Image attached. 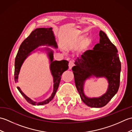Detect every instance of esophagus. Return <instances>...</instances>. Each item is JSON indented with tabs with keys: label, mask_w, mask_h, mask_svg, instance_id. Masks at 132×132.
Returning a JSON list of instances; mask_svg holds the SVG:
<instances>
[{
	"label": "esophagus",
	"mask_w": 132,
	"mask_h": 132,
	"mask_svg": "<svg viewBox=\"0 0 132 132\" xmlns=\"http://www.w3.org/2000/svg\"><path fill=\"white\" fill-rule=\"evenodd\" d=\"M74 65V61H70L69 62V69H71L72 67Z\"/></svg>",
	"instance_id": "1"
}]
</instances>
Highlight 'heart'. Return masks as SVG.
<instances>
[{
    "instance_id": "heart-1",
    "label": "heart",
    "mask_w": 132,
    "mask_h": 132,
    "mask_svg": "<svg viewBox=\"0 0 132 132\" xmlns=\"http://www.w3.org/2000/svg\"><path fill=\"white\" fill-rule=\"evenodd\" d=\"M92 44V40L90 38H86L85 36L82 35L78 37L75 41V45L78 46L80 45L81 49L86 50L91 46Z\"/></svg>"
}]
</instances>
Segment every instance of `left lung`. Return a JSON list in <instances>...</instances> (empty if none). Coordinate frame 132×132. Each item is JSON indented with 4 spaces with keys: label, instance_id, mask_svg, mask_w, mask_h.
I'll list each match as a JSON object with an SVG mask.
<instances>
[{
    "label": "left lung",
    "instance_id": "8db88e82",
    "mask_svg": "<svg viewBox=\"0 0 132 132\" xmlns=\"http://www.w3.org/2000/svg\"><path fill=\"white\" fill-rule=\"evenodd\" d=\"M100 41L93 50H87L78 58L72 70L75 86L81 99L87 105L92 108L105 106L118 91L120 86L121 62L117 49L105 33L100 30ZM92 76L104 77L108 80V91L99 98L87 97L84 93L85 81Z\"/></svg>",
    "mask_w": 132,
    "mask_h": 132
}]
</instances>
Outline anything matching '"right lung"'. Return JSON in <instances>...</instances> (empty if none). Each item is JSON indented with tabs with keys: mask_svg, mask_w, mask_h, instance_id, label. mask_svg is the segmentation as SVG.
Segmentation results:
<instances>
[{
	"mask_svg": "<svg viewBox=\"0 0 132 132\" xmlns=\"http://www.w3.org/2000/svg\"><path fill=\"white\" fill-rule=\"evenodd\" d=\"M41 45H47L53 46L54 48H58L57 44L55 41V36L52 30V28H37L32 32L30 35L26 40H24L20 46L18 54L16 55L15 63V81L18 82V76L21 67L25 60L28 56L30 54V52L36 49L38 46ZM45 50L47 51V55L50 60V69L53 77V92L49 99L41 102H36L30 99L25 95L19 87L18 89L29 103L33 105H42L49 103L57 92L59 85H60L61 75L64 71L69 68V62L66 60L53 61V52L49 48L45 47Z\"/></svg>",
	"mask_w": 132,
	"mask_h": 132,
	"instance_id": "1",
	"label": "right lung"
}]
</instances>
